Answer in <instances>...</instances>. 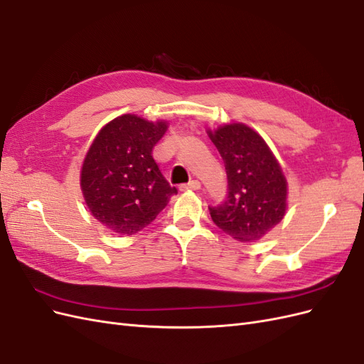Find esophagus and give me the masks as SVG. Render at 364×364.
<instances>
[{"instance_id":"1","label":"esophagus","mask_w":364,"mask_h":364,"mask_svg":"<svg viewBox=\"0 0 364 364\" xmlns=\"http://www.w3.org/2000/svg\"><path fill=\"white\" fill-rule=\"evenodd\" d=\"M200 188V182L199 181H190L188 183H183L181 185V190L185 191V190H199Z\"/></svg>"}]
</instances>
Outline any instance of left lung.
<instances>
[{"instance_id": "8db88e82", "label": "left lung", "mask_w": 364, "mask_h": 364, "mask_svg": "<svg viewBox=\"0 0 364 364\" xmlns=\"http://www.w3.org/2000/svg\"><path fill=\"white\" fill-rule=\"evenodd\" d=\"M228 176V196L208 206L213 222L238 241H255L277 226L287 206V182L264 139L246 124L209 132Z\"/></svg>"}]
</instances>
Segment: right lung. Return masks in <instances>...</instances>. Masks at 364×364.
Listing matches in <instances>:
<instances>
[{"label": "right lung", "instance_id": "add662e5", "mask_svg": "<svg viewBox=\"0 0 364 364\" xmlns=\"http://www.w3.org/2000/svg\"><path fill=\"white\" fill-rule=\"evenodd\" d=\"M167 123L121 115L106 124L85 158L80 185L98 222L119 235L149 226L178 193L164 178L153 147Z\"/></svg>", "mask_w": 364, "mask_h": 364}]
</instances>
